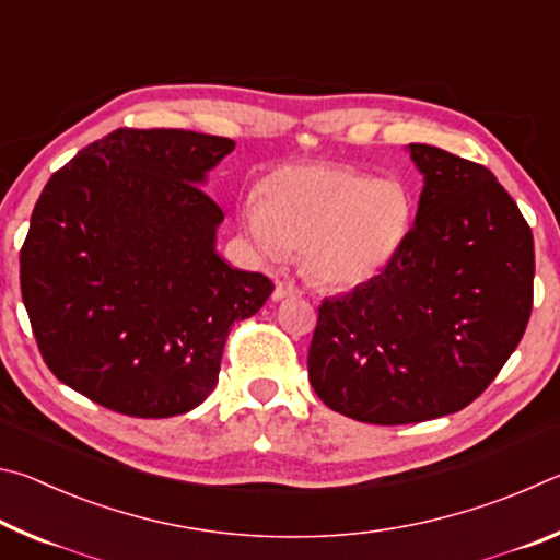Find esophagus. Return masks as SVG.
<instances>
[{"instance_id": "obj_1", "label": "esophagus", "mask_w": 560, "mask_h": 560, "mask_svg": "<svg viewBox=\"0 0 560 560\" xmlns=\"http://www.w3.org/2000/svg\"><path fill=\"white\" fill-rule=\"evenodd\" d=\"M301 296V289L293 281H277V289H273V301H283V299H293Z\"/></svg>"}]
</instances>
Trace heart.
Returning <instances> with one entry per match:
<instances>
[{
  "mask_svg": "<svg viewBox=\"0 0 560 560\" xmlns=\"http://www.w3.org/2000/svg\"><path fill=\"white\" fill-rule=\"evenodd\" d=\"M412 197L397 179L346 165H291L264 197L242 205V226L264 259L303 252V271L326 289H353L383 273L412 226Z\"/></svg>",
  "mask_w": 560,
  "mask_h": 560,
  "instance_id": "1",
  "label": "heart"
}]
</instances>
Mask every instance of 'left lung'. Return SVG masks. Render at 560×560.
Wrapping results in <instances>:
<instances>
[{
  "instance_id": "8db88e82",
  "label": "left lung",
  "mask_w": 560,
  "mask_h": 560,
  "mask_svg": "<svg viewBox=\"0 0 560 560\" xmlns=\"http://www.w3.org/2000/svg\"><path fill=\"white\" fill-rule=\"evenodd\" d=\"M424 177L415 226L375 279L326 299L308 381L371 424L452 415L487 390L534 306V234L485 165L410 143Z\"/></svg>"
}]
</instances>
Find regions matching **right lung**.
Segmentation results:
<instances>
[{"mask_svg":"<svg viewBox=\"0 0 560 560\" xmlns=\"http://www.w3.org/2000/svg\"><path fill=\"white\" fill-rule=\"evenodd\" d=\"M234 140L118 128L46 183L19 254L49 371L130 417L189 412L214 390L224 340L273 283L217 254L207 173Z\"/></svg>","mask_w":560,"mask_h":560,"instance_id":"add662e5","label":"right lung"}]
</instances>
